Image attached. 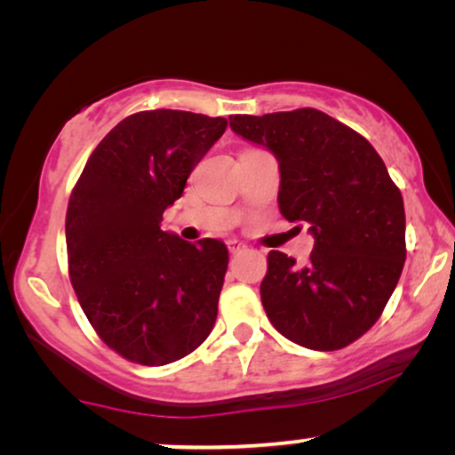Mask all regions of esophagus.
I'll use <instances>...</instances> for the list:
<instances>
[{"mask_svg": "<svg viewBox=\"0 0 455 455\" xmlns=\"http://www.w3.org/2000/svg\"><path fill=\"white\" fill-rule=\"evenodd\" d=\"M228 251L229 252H242V251H246V244H242L240 240H228Z\"/></svg>", "mask_w": 455, "mask_h": 455, "instance_id": "1", "label": "esophagus"}]
</instances>
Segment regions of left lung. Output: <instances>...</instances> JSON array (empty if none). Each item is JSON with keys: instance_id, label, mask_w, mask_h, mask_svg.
<instances>
[{"instance_id": "8db88e82", "label": "left lung", "mask_w": 455, "mask_h": 455, "mask_svg": "<svg viewBox=\"0 0 455 455\" xmlns=\"http://www.w3.org/2000/svg\"><path fill=\"white\" fill-rule=\"evenodd\" d=\"M242 139L279 161V211L308 223L304 267L271 251L260 283L265 313L283 338L310 350L350 346L381 316L406 260L402 192L356 130L319 109L232 116Z\"/></svg>"}]
</instances>
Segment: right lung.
Returning a JSON list of instances; mask_svg holds the SVG:
<instances>
[{
    "instance_id": "add662e5",
    "label": "right lung",
    "mask_w": 455,
    "mask_h": 455,
    "mask_svg": "<svg viewBox=\"0 0 455 455\" xmlns=\"http://www.w3.org/2000/svg\"><path fill=\"white\" fill-rule=\"evenodd\" d=\"M226 128V117L139 111L99 142L74 186L66 213L72 288L99 338L130 363H176L215 325L226 244H190L159 223Z\"/></svg>"
}]
</instances>
